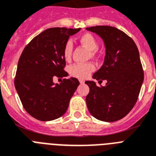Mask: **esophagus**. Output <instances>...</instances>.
I'll return each instance as SVG.
<instances>
[{
    "label": "esophagus",
    "mask_w": 156,
    "mask_h": 156,
    "mask_svg": "<svg viewBox=\"0 0 156 156\" xmlns=\"http://www.w3.org/2000/svg\"><path fill=\"white\" fill-rule=\"evenodd\" d=\"M79 81H80V84H83V83H84V80H80Z\"/></svg>",
    "instance_id": "obj_1"
}]
</instances>
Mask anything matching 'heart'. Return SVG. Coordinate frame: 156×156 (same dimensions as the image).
<instances>
[{
    "mask_svg": "<svg viewBox=\"0 0 156 156\" xmlns=\"http://www.w3.org/2000/svg\"><path fill=\"white\" fill-rule=\"evenodd\" d=\"M80 44L83 45L85 48L90 51L91 55H94L95 51L98 48V43L96 38L93 34L89 33H85L82 34L79 38ZM72 51V41H68L63 47V57L66 60H69L71 58ZM95 69V67L93 63H78V64H73L69 68V73L72 76L76 77L79 79H84L90 74L91 72H93Z\"/></svg>",
    "mask_w": 156,
    "mask_h": 156,
    "instance_id": "heart-1",
    "label": "heart"
}]
</instances>
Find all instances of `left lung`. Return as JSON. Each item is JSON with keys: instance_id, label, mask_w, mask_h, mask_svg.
Returning <instances> with one entry per match:
<instances>
[{"instance_id": "obj_1", "label": "left lung", "mask_w": 156, "mask_h": 156, "mask_svg": "<svg viewBox=\"0 0 156 156\" xmlns=\"http://www.w3.org/2000/svg\"><path fill=\"white\" fill-rule=\"evenodd\" d=\"M86 30L104 42V63L93 78L106 80L101 88L93 80L85 81L89 87L87 107L98 120L116 122L127 115L139 98L144 79L139 50L131 38L115 27L98 26Z\"/></svg>"}]
</instances>
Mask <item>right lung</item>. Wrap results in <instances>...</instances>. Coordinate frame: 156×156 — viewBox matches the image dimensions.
I'll return each instance as SVG.
<instances>
[{
    "instance_id": "obj_1",
    "label": "right lung",
    "mask_w": 156,
    "mask_h": 156,
    "mask_svg": "<svg viewBox=\"0 0 156 156\" xmlns=\"http://www.w3.org/2000/svg\"><path fill=\"white\" fill-rule=\"evenodd\" d=\"M79 29H47L30 41L17 63L14 84L26 111L38 120L47 122L60 118L79 86L76 78L63 79L59 84L54 77L68 76L63 47Z\"/></svg>"
}]
</instances>
